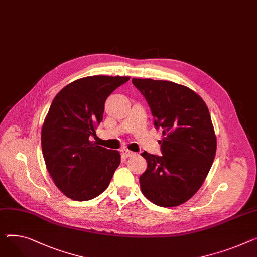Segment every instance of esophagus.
I'll use <instances>...</instances> for the list:
<instances>
[{"mask_svg": "<svg viewBox=\"0 0 257 257\" xmlns=\"http://www.w3.org/2000/svg\"><path fill=\"white\" fill-rule=\"evenodd\" d=\"M122 155L125 156V157H132V156L135 155V153L130 151V150H128V149H123L122 150Z\"/></svg>", "mask_w": 257, "mask_h": 257, "instance_id": "1", "label": "esophagus"}]
</instances>
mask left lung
<instances>
[{
    "instance_id": "8db88e82",
    "label": "left lung",
    "mask_w": 257,
    "mask_h": 257,
    "mask_svg": "<svg viewBox=\"0 0 257 257\" xmlns=\"http://www.w3.org/2000/svg\"><path fill=\"white\" fill-rule=\"evenodd\" d=\"M162 129V156L144 152L146 172L140 177L143 194L156 206L173 208L189 200L213 164L217 140L202 98L185 85L151 78H132Z\"/></svg>"
}]
</instances>
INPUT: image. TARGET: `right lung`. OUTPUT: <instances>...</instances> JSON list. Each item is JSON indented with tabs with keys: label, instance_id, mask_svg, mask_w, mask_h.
Segmentation results:
<instances>
[{
	"label": "right lung",
	"instance_id": "obj_1",
	"mask_svg": "<svg viewBox=\"0 0 257 257\" xmlns=\"http://www.w3.org/2000/svg\"><path fill=\"white\" fill-rule=\"evenodd\" d=\"M129 76L76 79L55 97L41 129L42 154L56 186L73 200L97 197L121 162L119 152L91 141L103 119L106 98Z\"/></svg>",
	"mask_w": 257,
	"mask_h": 257
}]
</instances>
